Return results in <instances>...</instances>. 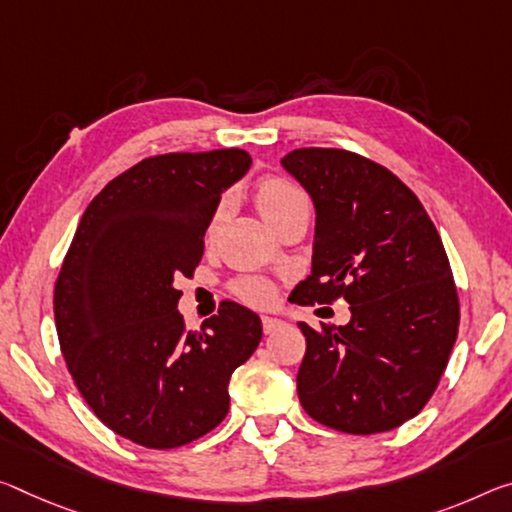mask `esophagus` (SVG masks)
I'll return each mask as SVG.
<instances>
[{
    "mask_svg": "<svg viewBox=\"0 0 512 512\" xmlns=\"http://www.w3.org/2000/svg\"><path fill=\"white\" fill-rule=\"evenodd\" d=\"M282 326H285V321L273 319V316H264V319H262V328H264L266 335H273V332L280 330Z\"/></svg>",
    "mask_w": 512,
    "mask_h": 512,
    "instance_id": "34e87169",
    "label": "esophagus"
}]
</instances>
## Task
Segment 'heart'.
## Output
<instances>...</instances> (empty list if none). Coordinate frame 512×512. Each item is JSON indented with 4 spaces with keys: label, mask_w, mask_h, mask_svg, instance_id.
Instances as JSON below:
<instances>
[{
    "label": "heart",
    "mask_w": 512,
    "mask_h": 512,
    "mask_svg": "<svg viewBox=\"0 0 512 512\" xmlns=\"http://www.w3.org/2000/svg\"><path fill=\"white\" fill-rule=\"evenodd\" d=\"M298 202H305V196L294 184L282 180V177L266 175L255 184V205L269 223H275L280 216H285L291 207L298 205ZM223 214L225 200L218 202L212 216H209L207 234H212L216 230ZM232 291L237 294L239 300L253 307H269L275 298V287L271 285V280L262 278V275H243V278H237L232 282Z\"/></svg>",
    "instance_id": "obj_1"
}]
</instances>
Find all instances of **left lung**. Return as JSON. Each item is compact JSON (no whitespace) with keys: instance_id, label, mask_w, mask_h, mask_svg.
<instances>
[{"instance_id":"8db88e82","label":"left lung","mask_w":512,"mask_h":512,"mask_svg":"<svg viewBox=\"0 0 512 512\" xmlns=\"http://www.w3.org/2000/svg\"><path fill=\"white\" fill-rule=\"evenodd\" d=\"M316 209L312 275L298 305H351L346 326L298 323L307 348L303 410L342 433L399 428L431 399L458 337L449 257L419 198L392 170L351 150L300 148L282 159Z\"/></svg>"}]
</instances>
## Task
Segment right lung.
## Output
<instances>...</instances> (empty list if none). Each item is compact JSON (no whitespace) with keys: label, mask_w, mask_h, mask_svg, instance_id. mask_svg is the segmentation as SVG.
<instances>
[{"label":"right lung","mask_w":512,"mask_h":512,"mask_svg":"<svg viewBox=\"0 0 512 512\" xmlns=\"http://www.w3.org/2000/svg\"><path fill=\"white\" fill-rule=\"evenodd\" d=\"M250 161L239 148L145 157L97 193L72 237L54 285L63 360L97 419L134 444L175 449L221 424L232 373L262 339L234 300L189 332L175 289Z\"/></svg>","instance_id":"right-lung-1"}]
</instances>
